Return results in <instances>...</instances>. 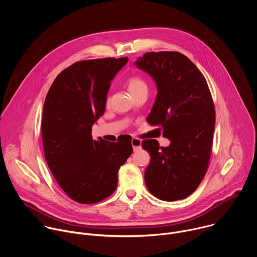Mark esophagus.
<instances>
[{
	"label": "esophagus",
	"instance_id": "1",
	"mask_svg": "<svg viewBox=\"0 0 257 257\" xmlns=\"http://www.w3.org/2000/svg\"><path fill=\"white\" fill-rule=\"evenodd\" d=\"M131 144H132L133 151L136 152V151H138V150L141 148V140L138 139V138H132Z\"/></svg>",
	"mask_w": 257,
	"mask_h": 257
}]
</instances>
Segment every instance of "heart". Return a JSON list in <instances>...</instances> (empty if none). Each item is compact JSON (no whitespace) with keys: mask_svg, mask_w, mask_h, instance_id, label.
I'll use <instances>...</instances> for the list:
<instances>
[{"mask_svg":"<svg viewBox=\"0 0 257 257\" xmlns=\"http://www.w3.org/2000/svg\"><path fill=\"white\" fill-rule=\"evenodd\" d=\"M127 87H128L129 92L133 93V92H136V91L148 87V86H146V83L142 78H140L138 76H131L127 80Z\"/></svg>","mask_w":257,"mask_h":257,"instance_id":"b5f03b06","label":"heart"}]
</instances>
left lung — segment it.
Masks as SVG:
<instances>
[{
    "instance_id": "left-lung-1",
    "label": "left lung",
    "mask_w": 257,
    "mask_h": 257,
    "mask_svg": "<svg viewBox=\"0 0 257 257\" xmlns=\"http://www.w3.org/2000/svg\"><path fill=\"white\" fill-rule=\"evenodd\" d=\"M134 64L153 77L158 89L146 121L171 141L167 148L156 139L141 143L151 155L145 185L159 199H184L200 184L211 153L215 112L207 82L178 52L145 53Z\"/></svg>"
}]
</instances>
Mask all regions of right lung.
<instances>
[{"label":"right lung","mask_w":257,"mask_h":257,"mask_svg":"<svg viewBox=\"0 0 257 257\" xmlns=\"http://www.w3.org/2000/svg\"><path fill=\"white\" fill-rule=\"evenodd\" d=\"M128 58L74 63L53 82L44 104L42 135L47 164L64 192L92 204L117 188L118 172L131 156V141L93 140L92 125L103 115L106 94Z\"/></svg>","instance_id":"1"}]
</instances>
